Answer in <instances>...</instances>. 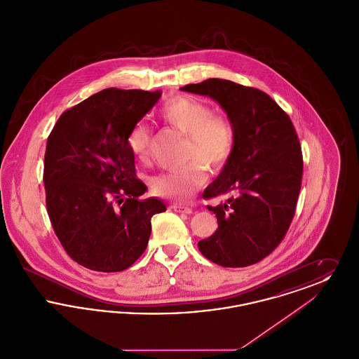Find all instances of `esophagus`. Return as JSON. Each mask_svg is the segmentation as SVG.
Here are the masks:
<instances>
[{"instance_id":"esophagus-1","label":"esophagus","mask_w":359,"mask_h":359,"mask_svg":"<svg viewBox=\"0 0 359 359\" xmlns=\"http://www.w3.org/2000/svg\"><path fill=\"white\" fill-rule=\"evenodd\" d=\"M172 208L176 211V212H183V214H191L192 212V208L187 207V205H172Z\"/></svg>"}]
</instances>
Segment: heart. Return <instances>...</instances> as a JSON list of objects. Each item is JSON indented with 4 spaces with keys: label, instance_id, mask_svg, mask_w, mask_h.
Here are the masks:
<instances>
[{
    "label": "heart",
    "instance_id": "b5f03b06",
    "mask_svg": "<svg viewBox=\"0 0 359 359\" xmlns=\"http://www.w3.org/2000/svg\"><path fill=\"white\" fill-rule=\"evenodd\" d=\"M160 114L172 128L187 135L186 160L189 163L180 170L156 175L151 187L158 196L183 201L203 187L207 180L203 165L219 172L229 164L236 151L237 130L230 117L214 113L210 104L187 95L167 101ZM151 138V128L144 122H137L128 135V147L140 161L149 157Z\"/></svg>",
    "mask_w": 359,
    "mask_h": 359
}]
</instances>
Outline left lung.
I'll return each instance as SVG.
<instances>
[{"instance_id":"left-lung-1","label":"left lung","mask_w":359,"mask_h":359,"mask_svg":"<svg viewBox=\"0 0 359 359\" xmlns=\"http://www.w3.org/2000/svg\"><path fill=\"white\" fill-rule=\"evenodd\" d=\"M182 90L215 100L237 130L231 160L203 192L205 199L230 198L224 205H207L218 229L198 248L224 268L257 264L281 243L294 217L303 179L294 126L266 93L255 87L211 78Z\"/></svg>"}]
</instances>
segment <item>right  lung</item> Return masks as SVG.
Here are the masks:
<instances>
[{
    "label": "right lung",
    "instance_id": "obj_1",
    "mask_svg": "<svg viewBox=\"0 0 359 359\" xmlns=\"http://www.w3.org/2000/svg\"><path fill=\"white\" fill-rule=\"evenodd\" d=\"M160 91L104 88L67 109L47 140L43 180L53 231L75 262L97 272H121L145 252L151 219L165 211L137 177L130 129Z\"/></svg>",
    "mask_w": 359,
    "mask_h": 359
}]
</instances>
